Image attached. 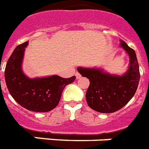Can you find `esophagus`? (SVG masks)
I'll list each match as a JSON object with an SVG mask.
<instances>
[{
    "label": "esophagus",
    "instance_id": "esophagus-1",
    "mask_svg": "<svg viewBox=\"0 0 149 149\" xmlns=\"http://www.w3.org/2000/svg\"><path fill=\"white\" fill-rule=\"evenodd\" d=\"M75 76H76V78H77V79H80V78H81V75L80 74L78 73V72H76Z\"/></svg>",
    "mask_w": 149,
    "mask_h": 149
}]
</instances>
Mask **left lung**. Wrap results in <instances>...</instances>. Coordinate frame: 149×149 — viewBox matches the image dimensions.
<instances>
[{
  "label": "left lung",
  "mask_w": 149,
  "mask_h": 149,
  "mask_svg": "<svg viewBox=\"0 0 149 149\" xmlns=\"http://www.w3.org/2000/svg\"><path fill=\"white\" fill-rule=\"evenodd\" d=\"M119 45L129 58L125 73L111 74L102 68H78V72L90 81L87 103L97 112L112 113L121 109L132 99L139 85L140 73L135 52L122 40Z\"/></svg>",
  "instance_id": "8db88e82"
}]
</instances>
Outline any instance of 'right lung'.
<instances>
[{
    "label": "right lung",
    "mask_w": 149,
    "mask_h": 149,
    "mask_svg": "<svg viewBox=\"0 0 149 149\" xmlns=\"http://www.w3.org/2000/svg\"><path fill=\"white\" fill-rule=\"evenodd\" d=\"M28 41L17 46L6 65L4 77L10 95L20 105L36 112H47L60 102L66 85L76 77L63 78L58 75L29 78L22 69L25 48Z\"/></svg>",
    "instance_id": "add662e5"
}]
</instances>
